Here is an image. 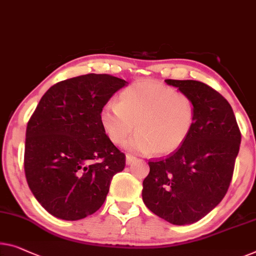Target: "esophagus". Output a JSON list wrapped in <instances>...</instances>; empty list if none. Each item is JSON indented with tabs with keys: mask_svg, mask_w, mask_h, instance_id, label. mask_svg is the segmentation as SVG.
I'll list each match as a JSON object with an SVG mask.
<instances>
[{
	"mask_svg": "<svg viewBox=\"0 0 256 256\" xmlns=\"http://www.w3.org/2000/svg\"><path fill=\"white\" fill-rule=\"evenodd\" d=\"M136 160V158H134V156H132V155H128H128H126V164H128V166H130V164H132V163L134 162Z\"/></svg>",
	"mask_w": 256,
	"mask_h": 256,
	"instance_id": "34e87169",
	"label": "esophagus"
}]
</instances>
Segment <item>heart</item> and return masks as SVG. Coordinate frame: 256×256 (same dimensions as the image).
Instances as JSON below:
<instances>
[{"label":"heart","mask_w":256,"mask_h":256,"mask_svg":"<svg viewBox=\"0 0 256 256\" xmlns=\"http://www.w3.org/2000/svg\"><path fill=\"white\" fill-rule=\"evenodd\" d=\"M192 98L152 80H141L122 92L118 104L109 102L100 112L106 134L115 144L126 142L128 150L166 155L185 142L196 124Z\"/></svg>","instance_id":"obj_1"}]
</instances>
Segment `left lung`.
<instances>
[{
  "label": "left lung",
  "instance_id": "8db88e82",
  "mask_svg": "<svg viewBox=\"0 0 256 256\" xmlns=\"http://www.w3.org/2000/svg\"><path fill=\"white\" fill-rule=\"evenodd\" d=\"M166 82L192 98L196 124L177 150L148 162L142 200L166 222L186 226L200 220L226 196L242 133L230 104L218 92L196 80Z\"/></svg>",
  "mask_w": 256,
  "mask_h": 256
}]
</instances>
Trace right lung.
<instances>
[{
	"label": "right lung",
	"mask_w": 256,
	"mask_h": 256,
	"mask_svg": "<svg viewBox=\"0 0 256 256\" xmlns=\"http://www.w3.org/2000/svg\"><path fill=\"white\" fill-rule=\"evenodd\" d=\"M128 82L84 74L60 82L41 98L26 128L28 188L52 216L77 220L104 204L125 155L106 134L100 112Z\"/></svg>",
	"instance_id": "add662e5"
}]
</instances>
